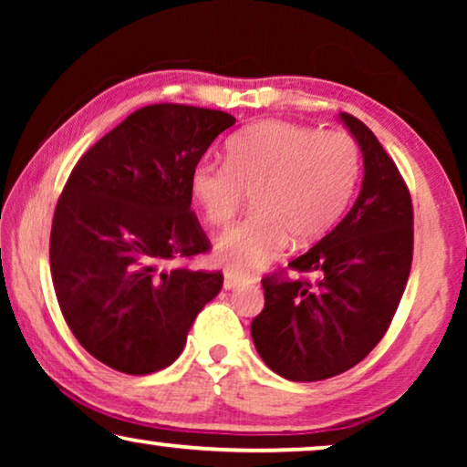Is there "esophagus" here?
Wrapping results in <instances>:
<instances>
[{
    "mask_svg": "<svg viewBox=\"0 0 467 467\" xmlns=\"http://www.w3.org/2000/svg\"><path fill=\"white\" fill-rule=\"evenodd\" d=\"M244 280H242L240 276H235V274L227 272L225 274V280H223V285H225V289H235V286H240Z\"/></svg>",
    "mask_w": 467,
    "mask_h": 467,
    "instance_id": "34e87169",
    "label": "esophagus"
}]
</instances>
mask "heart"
<instances>
[{"mask_svg":"<svg viewBox=\"0 0 467 467\" xmlns=\"http://www.w3.org/2000/svg\"><path fill=\"white\" fill-rule=\"evenodd\" d=\"M361 176V150L347 131H318L289 120H261L227 142V163L202 159L191 193L203 219L227 227L253 195V216L223 235L216 259L253 274L293 238L310 244L347 210Z\"/></svg>","mask_w":467,"mask_h":467,"instance_id":"obj_1","label":"heart"}]
</instances>
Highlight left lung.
I'll return each instance as SVG.
<instances>
[{"label":"left lung","instance_id":"left-lung-1","mask_svg":"<svg viewBox=\"0 0 467 467\" xmlns=\"http://www.w3.org/2000/svg\"><path fill=\"white\" fill-rule=\"evenodd\" d=\"M340 119L363 152L361 193L327 235L289 261L302 278L286 270L264 276L265 304L251 323L265 366L296 382L331 379L366 359L387 334L410 276V191L372 130L348 112Z\"/></svg>","mask_w":467,"mask_h":467}]
</instances>
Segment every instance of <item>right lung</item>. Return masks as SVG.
I'll list each match as a JSON object with an SVG mask.
<instances>
[{"label": "right lung", "instance_id": "1", "mask_svg": "<svg viewBox=\"0 0 467 467\" xmlns=\"http://www.w3.org/2000/svg\"><path fill=\"white\" fill-rule=\"evenodd\" d=\"M232 114L150 104L74 165L50 227L57 302L80 347L123 374H152L182 353L223 272L191 270L210 240L191 210V171Z\"/></svg>", "mask_w": 467, "mask_h": 467}]
</instances>
